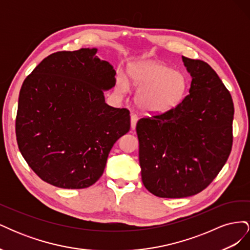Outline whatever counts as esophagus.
I'll list each match as a JSON object with an SVG mask.
<instances>
[{
    "instance_id": "esophagus-1",
    "label": "esophagus",
    "mask_w": 250,
    "mask_h": 250,
    "mask_svg": "<svg viewBox=\"0 0 250 250\" xmlns=\"http://www.w3.org/2000/svg\"><path fill=\"white\" fill-rule=\"evenodd\" d=\"M130 121H131V128L132 129H135V126H137V122H138V116L135 115V113H131Z\"/></svg>"
}]
</instances>
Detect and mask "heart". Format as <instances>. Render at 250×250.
Here are the masks:
<instances>
[{
  "label": "heart",
  "instance_id": "obj_1",
  "mask_svg": "<svg viewBox=\"0 0 250 250\" xmlns=\"http://www.w3.org/2000/svg\"><path fill=\"white\" fill-rule=\"evenodd\" d=\"M132 84L142 86L135 102L143 110L161 113L176 107L183 101L188 90V78L180 72H173L167 65L154 62H144L129 70ZM117 93L127 92L128 83L125 78L117 80Z\"/></svg>",
  "mask_w": 250,
  "mask_h": 250
}]
</instances>
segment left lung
<instances>
[{
    "mask_svg": "<svg viewBox=\"0 0 250 250\" xmlns=\"http://www.w3.org/2000/svg\"><path fill=\"white\" fill-rule=\"evenodd\" d=\"M190 94L176 107L137 123L142 181L157 197L184 198L203 191L225 165L232 146L229 90L203 60L183 56Z\"/></svg>",
    "mask_w": 250,
    "mask_h": 250,
    "instance_id": "left-lung-1",
    "label": "left lung"
}]
</instances>
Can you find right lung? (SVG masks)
<instances>
[{
	"instance_id": "1",
	"label": "right lung",
	"mask_w": 250,
	"mask_h": 250,
	"mask_svg": "<svg viewBox=\"0 0 250 250\" xmlns=\"http://www.w3.org/2000/svg\"><path fill=\"white\" fill-rule=\"evenodd\" d=\"M97 49L49 55L22 82L16 119L18 146L37 176L62 188L101 177L110 150L130 129L127 108L105 103L116 72Z\"/></svg>"
}]
</instances>
